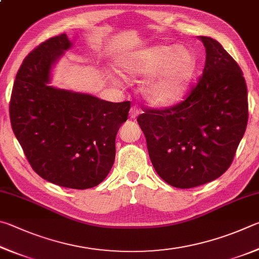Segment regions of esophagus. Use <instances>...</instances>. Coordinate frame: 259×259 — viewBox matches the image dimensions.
I'll use <instances>...</instances> for the list:
<instances>
[{
    "label": "esophagus",
    "mask_w": 259,
    "mask_h": 259,
    "mask_svg": "<svg viewBox=\"0 0 259 259\" xmlns=\"http://www.w3.org/2000/svg\"><path fill=\"white\" fill-rule=\"evenodd\" d=\"M140 109L138 108V107H132L131 108V110H130V117L132 118V119H135V118H137L139 115H140Z\"/></svg>",
    "instance_id": "obj_1"
}]
</instances>
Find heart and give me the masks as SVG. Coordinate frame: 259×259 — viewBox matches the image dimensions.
Listing matches in <instances>:
<instances>
[{"instance_id":"obj_1","label":"heart","mask_w":259,"mask_h":259,"mask_svg":"<svg viewBox=\"0 0 259 259\" xmlns=\"http://www.w3.org/2000/svg\"><path fill=\"white\" fill-rule=\"evenodd\" d=\"M197 57L190 48L159 44L138 50L116 62L121 78L143 77L140 93L151 106H171L187 93L197 70Z\"/></svg>"}]
</instances>
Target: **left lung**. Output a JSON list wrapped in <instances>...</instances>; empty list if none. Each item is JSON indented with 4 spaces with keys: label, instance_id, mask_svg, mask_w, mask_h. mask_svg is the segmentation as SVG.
Masks as SVG:
<instances>
[{
    "label": "left lung",
    "instance_id": "1",
    "mask_svg": "<svg viewBox=\"0 0 259 259\" xmlns=\"http://www.w3.org/2000/svg\"><path fill=\"white\" fill-rule=\"evenodd\" d=\"M199 39L206 48L205 68L188 98L138 117L157 174L180 189L225 173L248 122L247 85L238 63L216 39Z\"/></svg>",
    "mask_w": 259,
    "mask_h": 259
}]
</instances>
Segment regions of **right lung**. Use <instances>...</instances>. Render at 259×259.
<instances>
[{"label":"right lung","instance_id":"1","mask_svg":"<svg viewBox=\"0 0 259 259\" xmlns=\"http://www.w3.org/2000/svg\"><path fill=\"white\" fill-rule=\"evenodd\" d=\"M72 47L66 34L49 38L25 58L10 101L12 131L36 173L59 187L84 190L107 178L116 135L130 101L109 102L50 85L51 71Z\"/></svg>","mask_w":259,"mask_h":259}]
</instances>
